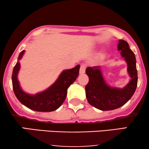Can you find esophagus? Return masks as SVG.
<instances>
[{
    "label": "esophagus",
    "instance_id": "34e87169",
    "mask_svg": "<svg viewBox=\"0 0 149 149\" xmlns=\"http://www.w3.org/2000/svg\"><path fill=\"white\" fill-rule=\"evenodd\" d=\"M85 68H86V66H85V64L81 65L80 67V70H79V73H80V74H84L85 71Z\"/></svg>",
    "mask_w": 149,
    "mask_h": 149
}]
</instances>
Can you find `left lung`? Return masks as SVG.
<instances>
[{
	"label": "left lung",
	"instance_id": "1",
	"mask_svg": "<svg viewBox=\"0 0 149 149\" xmlns=\"http://www.w3.org/2000/svg\"><path fill=\"white\" fill-rule=\"evenodd\" d=\"M118 49L127 64V72L131 81L123 89L110 87L104 80L100 66L87 67L85 72L89 77V82L85 86V93L88 102L101 111H111L122 107L135 92L138 83L136 60L134 53L130 49L125 40H119Z\"/></svg>",
	"mask_w": 149,
	"mask_h": 149
}]
</instances>
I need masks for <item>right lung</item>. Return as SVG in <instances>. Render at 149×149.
<instances>
[{
    "instance_id": "obj_1",
    "label": "right lung",
    "mask_w": 149,
    "mask_h": 149,
    "mask_svg": "<svg viewBox=\"0 0 149 149\" xmlns=\"http://www.w3.org/2000/svg\"><path fill=\"white\" fill-rule=\"evenodd\" d=\"M24 53V50L20 52L18 60L22 58ZM19 67L20 64L17 62L14 66L12 74L13 89L18 100L33 111L51 112L56 111L64 102L67 95V89L79 76L80 65H77L72 69L63 71L54 85L43 92L34 95L27 94L20 88L17 79Z\"/></svg>"
}]
</instances>
